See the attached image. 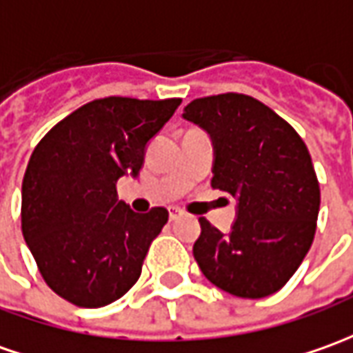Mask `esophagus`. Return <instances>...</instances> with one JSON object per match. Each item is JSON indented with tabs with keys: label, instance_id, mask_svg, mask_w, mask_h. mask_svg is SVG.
Instances as JSON below:
<instances>
[{
	"label": "esophagus",
	"instance_id": "esophagus-1",
	"mask_svg": "<svg viewBox=\"0 0 353 353\" xmlns=\"http://www.w3.org/2000/svg\"><path fill=\"white\" fill-rule=\"evenodd\" d=\"M179 218H181V210L172 208V210H170V220H172V222H176V220H179Z\"/></svg>",
	"mask_w": 353,
	"mask_h": 353
}]
</instances>
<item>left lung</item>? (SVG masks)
Returning a JSON list of instances; mask_svg holds the SVG:
<instances>
[{"mask_svg": "<svg viewBox=\"0 0 353 353\" xmlns=\"http://www.w3.org/2000/svg\"><path fill=\"white\" fill-rule=\"evenodd\" d=\"M183 119L212 141V187L237 201L228 234L199 218L196 265L232 296L274 294L315 237L321 191L307 146L288 121L245 94L196 98L183 108Z\"/></svg>", "mask_w": 353, "mask_h": 353, "instance_id": "1", "label": "left lung"}]
</instances>
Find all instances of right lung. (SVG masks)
<instances>
[{"instance_id":"add662e5","label":"right lung","mask_w":353,"mask_h":353,"mask_svg":"<svg viewBox=\"0 0 353 353\" xmlns=\"http://www.w3.org/2000/svg\"><path fill=\"white\" fill-rule=\"evenodd\" d=\"M179 98L110 96L61 119L36 145L23 179V236L46 284L79 307H104L141 276L168 210L137 214L117 199Z\"/></svg>"}]
</instances>
